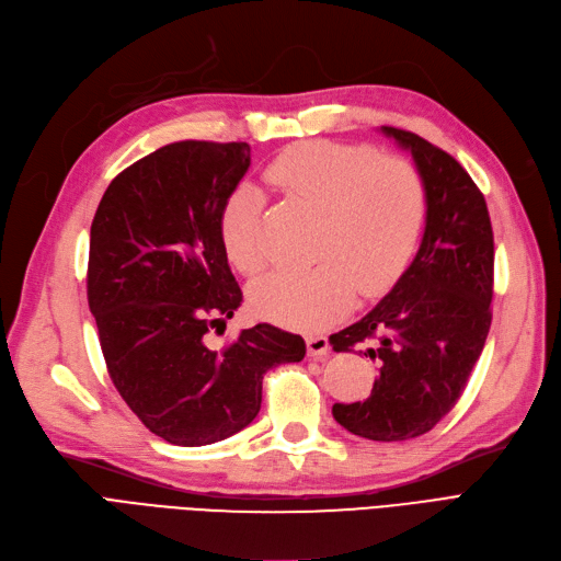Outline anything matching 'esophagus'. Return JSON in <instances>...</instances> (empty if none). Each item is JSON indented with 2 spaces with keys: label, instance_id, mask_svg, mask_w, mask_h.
<instances>
[{
  "label": "esophagus",
  "instance_id": "1",
  "mask_svg": "<svg viewBox=\"0 0 561 561\" xmlns=\"http://www.w3.org/2000/svg\"><path fill=\"white\" fill-rule=\"evenodd\" d=\"M306 345H308V357H313V359L324 357V355H330V351H332L330 339L322 336V334L308 336V339H306Z\"/></svg>",
  "mask_w": 561,
  "mask_h": 561
}]
</instances>
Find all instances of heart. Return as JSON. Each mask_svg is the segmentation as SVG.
Masks as SVG:
<instances>
[{"label": "heart", "mask_w": 561, "mask_h": 561, "mask_svg": "<svg viewBox=\"0 0 561 561\" xmlns=\"http://www.w3.org/2000/svg\"><path fill=\"white\" fill-rule=\"evenodd\" d=\"M266 176L320 210L308 268H278L250 285V304L268 320L318 330L351 308L355 293L378 297L411 264L424 222L427 185L417 167L371 146L304 141L285 148ZM220 237L245 276L268 262L262 237V199L241 185L227 197Z\"/></svg>", "instance_id": "b5f03b06"}]
</instances>
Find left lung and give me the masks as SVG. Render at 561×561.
<instances>
[{"label": "left lung", "instance_id": "1", "mask_svg": "<svg viewBox=\"0 0 561 561\" xmlns=\"http://www.w3.org/2000/svg\"><path fill=\"white\" fill-rule=\"evenodd\" d=\"M427 185V222L415 260L385 299L330 336L336 353L378 364L371 397L334 403V417L355 436L409 440L446 417L467 388L492 324L494 234L478 185L446 150L413 131L382 127ZM362 353V351H359Z\"/></svg>", "mask_w": 561, "mask_h": 561}]
</instances>
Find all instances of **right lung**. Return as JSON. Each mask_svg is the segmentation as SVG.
Wrapping results in <instances>:
<instances>
[{
  "label": "right lung",
  "instance_id": "right-lung-1",
  "mask_svg": "<svg viewBox=\"0 0 561 561\" xmlns=\"http://www.w3.org/2000/svg\"><path fill=\"white\" fill-rule=\"evenodd\" d=\"M248 167L243 141L169 144L111 181L90 227L88 304L108 376L173 446H208L248 427L264 374L306 355L299 334L266 322L208 345L243 301L220 214Z\"/></svg>",
  "mask_w": 561,
  "mask_h": 561
}]
</instances>
